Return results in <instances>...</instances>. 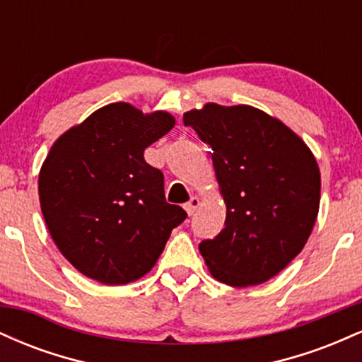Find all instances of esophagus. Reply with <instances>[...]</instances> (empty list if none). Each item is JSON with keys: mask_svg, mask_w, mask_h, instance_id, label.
Wrapping results in <instances>:
<instances>
[{"mask_svg": "<svg viewBox=\"0 0 362 362\" xmlns=\"http://www.w3.org/2000/svg\"><path fill=\"white\" fill-rule=\"evenodd\" d=\"M199 204H201V199H199V197H190V201L187 202V204L184 206L185 211H187V214L192 216V214L195 213V211H197Z\"/></svg>", "mask_w": 362, "mask_h": 362, "instance_id": "esophagus-1", "label": "esophagus"}]
</instances>
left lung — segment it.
Listing matches in <instances>:
<instances>
[{"label":"left lung","mask_w":362,"mask_h":362,"mask_svg":"<svg viewBox=\"0 0 362 362\" xmlns=\"http://www.w3.org/2000/svg\"><path fill=\"white\" fill-rule=\"evenodd\" d=\"M204 143L226 202L224 228L199 252L218 281L265 282L305 247L317 221L320 170L313 153L281 120L248 105L207 103L184 115Z\"/></svg>","instance_id":"8db88e82"}]
</instances>
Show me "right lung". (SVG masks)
<instances>
[{
	"label": "right lung",
	"mask_w": 362,
	"mask_h": 362,
	"mask_svg": "<svg viewBox=\"0 0 362 362\" xmlns=\"http://www.w3.org/2000/svg\"><path fill=\"white\" fill-rule=\"evenodd\" d=\"M173 126L167 112L144 115L129 103H110L49 151L39 175L45 224L86 277L109 286L139 279L187 218L165 201L161 170L144 160V149Z\"/></svg>",
	"instance_id": "1"
}]
</instances>
